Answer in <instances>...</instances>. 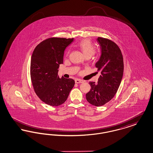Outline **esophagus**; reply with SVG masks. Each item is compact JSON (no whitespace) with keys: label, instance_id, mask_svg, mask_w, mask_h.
I'll list each match as a JSON object with an SVG mask.
<instances>
[{"label":"esophagus","instance_id":"1","mask_svg":"<svg viewBox=\"0 0 153 153\" xmlns=\"http://www.w3.org/2000/svg\"><path fill=\"white\" fill-rule=\"evenodd\" d=\"M75 82L77 83V84H80V83L84 82V81L82 80H80V79H76L75 80Z\"/></svg>","mask_w":153,"mask_h":153}]
</instances>
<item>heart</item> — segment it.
Wrapping results in <instances>:
<instances>
[{"label":"heart","mask_w":153,"mask_h":153,"mask_svg":"<svg viewBox=\"0 0 153 153\" xmlns=\"http://www.w3.org/2000/svg\"><path fill=\"white\" fill-rule=\"evenodd\" d=\"M77 46L82 52L84 55L86 56H92L95 53V48L91 42L90 40L88 39H84L81 40Z\"/></svg>","instance_id":"heart-1"}]
</instances>
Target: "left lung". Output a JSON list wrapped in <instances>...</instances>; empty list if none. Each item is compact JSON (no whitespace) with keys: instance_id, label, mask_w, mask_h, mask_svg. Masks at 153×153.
<instances>
[{"instance_id":"1","label":"left lung","mask_w":153,"mask_h":153,"mask_svg":"<svg viewBox=\"0 0 153 153\" xmlns=\"http://www.w3.org/2000/svg\"><path fill=\"white\" fill-rule=\"evenodd\" d=\"M101 54L95 66L100 72L97 83L89 82L91 89L86 94L91 104L100 107L109 102L117 93L123 75V58L117 44L108 39L98 37Z\"/></svg>"}]
</instances>
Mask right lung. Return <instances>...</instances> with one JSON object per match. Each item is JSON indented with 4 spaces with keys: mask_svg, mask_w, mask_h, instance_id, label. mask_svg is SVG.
<instances>
[{
    "mask_svg": "<svg viewBox=\"0 0 153 153\" xmlns=\"http://www.w3.org/2000/svg\"><path fill=\"white\" fill-rule=\"evenodd\" d=\"M73 40L74 38H48L38 44L33 53L30 75L33 87L39 98L51 106L63 104L74 87V80L63 76L59 78L58 76L65 50Z\"/></svg>",
    "mask_w": 153,
    "mask_h": 153,
    "instance_id": "right-lung-1",
    "label": "right lung"
}]
</instances>
